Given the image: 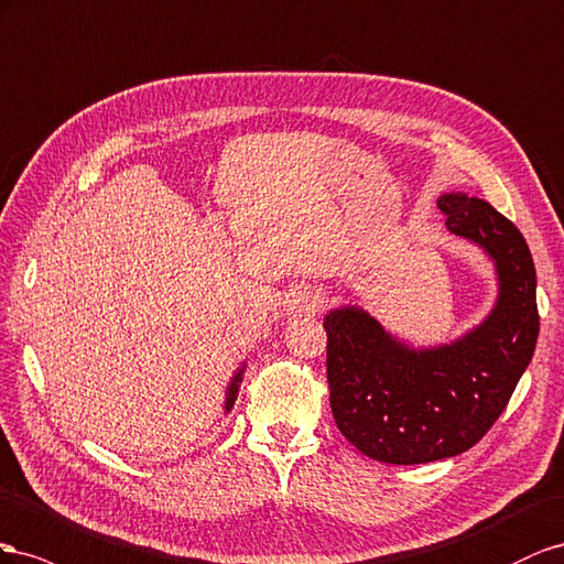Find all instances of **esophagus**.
<instances>
[{
  "label": "esophagus",
  "instance_id": "obj_1",
  "mask_svg": "<svg viewBox=\"0 0 564 564\" xmlns=\"http://www.w3.org/2000/svg\"><path fill=\"white\" fill-rule=\"evenodd\" d=\"M321 310V300L318 295H312V293H300L291 300V304H288V314L291 316H310V314H316Z\"/></svg>",
  "mask_w": 564,
  "mask_h": 564
}]
</instances>
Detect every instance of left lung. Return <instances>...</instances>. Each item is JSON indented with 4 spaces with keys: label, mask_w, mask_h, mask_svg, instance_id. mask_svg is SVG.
I'll return each instance as SVG.
<instances>
[{
    "label": "left lung",
    "mask_w": 564,
    "mask_h": 564,
    "mask_svg": "<svg viewBox=\"0 0 564 564\" xmlns=\"http://www.w3.org/2000/svg\"><path fill=\"white\" fill-rule=\"evenodd\" d=\"M437 205L448 231L475 240L496 262L501 293L485 324L454 345L415 351L361 310H335L324 321L337 430L382 463L468 452L508 406L539 337L536 269L520 229L468 193H446Z\"/></svg>",
    "instance_id": "obj_1"
}]
</instances>
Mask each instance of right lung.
<instances>
[{
    "mask_svg": "<svg viewBox=\"0 0 564 564\" xmlns=\"http://www.w3.org/2000/svg\"><path fill=\"white\" fill-rule=\"evenodd\" d=\"M240 373L243 371H238L236 373V378H234V382H231V388H229V399H227V411L234 406V401H236V392H238V382H240Z\"/></svg>",
    "mask_w": 564,
    "mask_h": 564,
    "instance_id": "add662e5",
    "label": "right lung"
}]
</instances>
